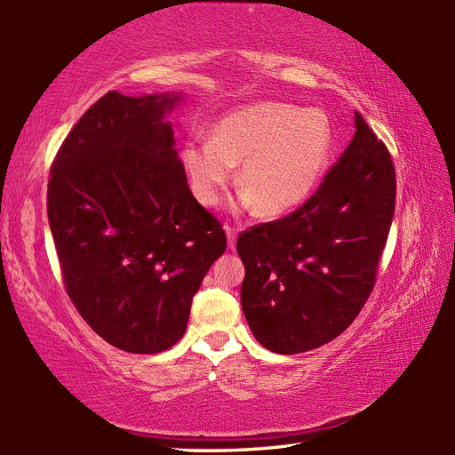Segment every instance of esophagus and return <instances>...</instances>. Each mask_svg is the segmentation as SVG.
I'll list each match as a JSON object with an SVG mask.
<instances>
[{"mask_svg": "<svg viewBox=\"0 0 455 455\" xmlns=\"http://www.w3.org/2000/svg\"><path fill=\"white\" fill-rule=\"evenodd\" d=\"M225 233H227V238H228V246L235 250V246H236V228L230 227V225H225Z\"/></svg>", "mask_w": 455, "mask_h": 455, "instance_id": "34e87169", "label": "esophagus"}]
</instances>
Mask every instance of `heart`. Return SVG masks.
I'll use <instances>...</instances> for the list:
<instances>
[{"instance_id":"obj_1","label":"heart","mask_w":455,"mask_h":455,"mask_svg":"<svg viewBox=\"0 0 455 455\" xmlns=\"http://www.w3.org/2000/svg\"><path fill=\"white\" fill-rule=\"evenodd\" d=\"M331 121L318 109L291 103H254L222 117L212 140L189 139L181 150L191 189L203 205L220 201L235 164L244 203L262 215H282L311 196L332 156Z\"/></svg>"}]
</instances>
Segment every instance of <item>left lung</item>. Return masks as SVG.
<instances>
[{
    "mask_svg": "<svg viewBox=\"0 0 455 455\" xmlns=\"http://www.w3.org/2000/svg\"><path fill=\"white\" fill-rule=\"evenodd\" d=\"M397 180L391 154L355 111V134L321 186L289 215L236 240L250 331L277 354L342 334L370 299L387 244Z\"/></svg>",
    "mask_w": 455,
    "mask_h": 455,
    "instance_id": "obj_1",
    "label": "left lung"
}]
</instances>
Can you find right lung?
<instances>
[{"instance_id":"obj_1","label":"right lung","mask_w":455,"mask_h":455,"mask_svg":"<svg viewBox=\"0 0 455 455\" xmlns=\"http://www.w3.org/2000/svg\"><path fill=\"white\" fill-rule=\"evenodd\" d=\"M178 100L108 92L68 132L48 180L66 293L105 342L132 354L180 340L193 295L227 250L162 121Z\"/></svg>"}]
</instances>
